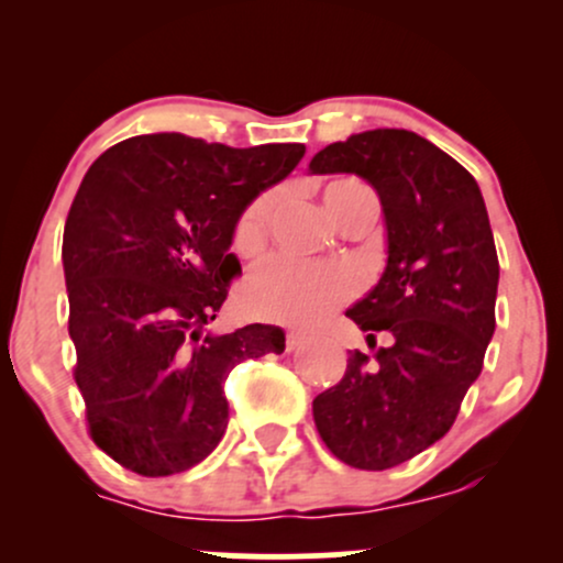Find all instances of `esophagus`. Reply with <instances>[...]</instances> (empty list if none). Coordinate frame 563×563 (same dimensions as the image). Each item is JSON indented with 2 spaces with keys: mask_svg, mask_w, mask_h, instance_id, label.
<instances>
[{
  "mask_svg": "<svg viewBox=\"0 0 563 563\" xmlns=\"http://www.w3.org/2000/svg\"><path fill=\"white\" fill-rule=\"evenodd\" d=\"M303 339H307V335H303L301 331H288L286 333V349H288V352L299 349L303 344Z\"/></svg>",
  "mask_w": 563,
  "mask_h": 563,
  "instance_id": "1",
  "label": "esophagus"
}]
</instances>
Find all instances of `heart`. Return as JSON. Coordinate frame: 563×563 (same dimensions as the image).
Masks as SVG:
<instances>
[{"mask_svg": "<svg viewBox=\"0 0 563 563\" xmlns=\"http://www.w3.org/2000/svg\"><path fill=\"white\" fill-rule=\"evenodd\" d=\"M344 185H360L352 179L328 185V190ZM273 198H256L238 219L232 245L241 254L260 249L267 230ZM357 288V273L344 264H301L288 256H269L254 269L243 288L245 312L260 320L286 322V325H309L333 312L341 301Z\"/></svg>", "mask_w": 563, "mask_h": 563, "instance_id": "obj_1", "label": "heart"}]
</instances>
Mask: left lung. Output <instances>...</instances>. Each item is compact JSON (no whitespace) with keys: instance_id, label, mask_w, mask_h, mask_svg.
<instances>
[{"instance_id":"obj_1","label":"left lung","mask_w":563,"mask_h":563,"mask_svg":"<svg viewBox=\"0 0 563 563\" xmlns=\"http://www.w3.org/2000/svg\"><path fill=\"white\" fill-rule=\"evenodd\" d=\"M312 174H357L378 192L386 267L346 318L389 335L373 357L314 397L322 442L346 466L384 471L439 442L479 378L495 333L500 264L476 179L407 129H371L309 161Z\"/></svg>"}]
</instances>
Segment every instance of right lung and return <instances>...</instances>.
<instances>
[{"label":"right lung","mask_w":563,"mask_h":563,"mask_svg":"<svg viewBox=\"0 0 563 563\" xmlns=\"http://www.w3.org/2000/svg\"><path fill=\"white\" fill-rule=\"evenodd\" d=\"M303 151L158 132L119 142L84 174L63 232L74 378L95 444L134 474L172 476L211 455L232 367L286 349L277 325L206 328L241 269L238 219Z\"/></svg>","instance_id":"add662e5"}]
</instances>
